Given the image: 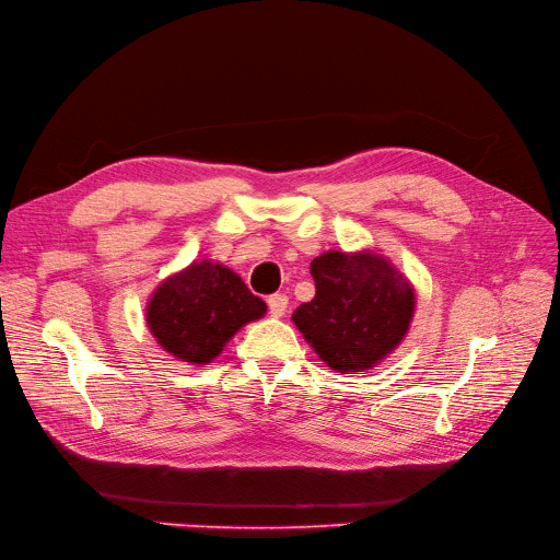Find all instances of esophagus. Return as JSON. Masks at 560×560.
I'll return each instance as SVG.
<instances>
[{"mask_svg":"<svg viewBox=\"0 0 560 560\" xmlns=\"http://www.w3.org/2000/svg\"><path fill=\"white\" fill-rule=\"evenodd\" d=\"M266 303H269V312L276 318H280L287 312V305H289L284 294H273V296H269V301H266Z\"/></svg>","mask_w":560,"mask_h":560,"instance_id":"obj_1","label":"esophagus"}]
</instances>
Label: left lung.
<instances>
[{"mask_svg":"<svg viewBox=\"0 0 560 560\" xmlns=\"http://www.w3.org/2000/svg\"><path fill=\"white\" fill-rule=\"evenodd\" d=\"M316 294L291 318L307 343L339 374L385 360L408 335L415 289L376 253L328 250L310 264Z\"/></svg>","mask_w":560,"mask_h":560,"instance_id":"8db88e82","label":"left lung"}]
</instances>
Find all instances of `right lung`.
Instances as JSON below:
<instances>
[{
  "mask_svg": "<svg viewBox=\"0 0 560 560\" xmlns=\"http://www.w3.org/2000/svg\"><path fill=\"white\" fill-rule=\"evenodd\" d=\"M266 314V303L250 294L228 266L202 259L166 278L154 289L145 322L166 353L189 364H209L225 343Z\"/></svg>",
  "mask_w": 560,
  "mask_h": 560,
  "instance_id": "1",
  "label": "right lung"
}]
</instances>
